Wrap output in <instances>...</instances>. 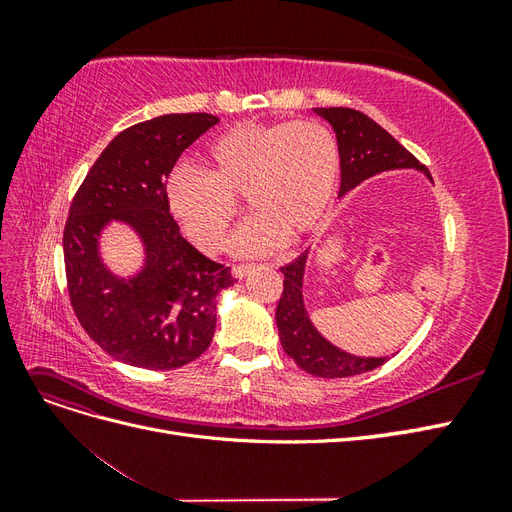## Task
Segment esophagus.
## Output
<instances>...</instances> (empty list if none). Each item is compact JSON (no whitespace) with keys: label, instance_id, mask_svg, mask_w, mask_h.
Here are the masks:
<instances>
[{"label":"esophagus","instance_id":"1","mask_svg":"<svg viewBox=\"0 0 512 512\" xmlns=\"http://www.w3.org/2000/svg\"><path fill=\"white\" fill-rule=\"evenodd\" d=\"M252 269H254V265H235V267H232V275L239 277V280H241V277H245Z\"/></svg>","mask_w":512,"mask_h":512}]
</instances>
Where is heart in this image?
Instances as JSON below:
<instances>
[{"instance_id":"1","label":"heart","mask_w":512,"mask_h":512,"mask_svg":"<svg viewBox=\"0 0 512 512\" xmlns=\"http://www.w3.org/2000/svg\"><path fill=\"white\" fill-rule=\"evenodd\" d=\"M207 173L175 166L164 181L168 213L198 250L222 252L239 215L237 198L256 218L235 239V252H275L299 241L327 213L342 177L335 134L320 121L239 123L213 138Z\"/></svg>"}]
</instances>
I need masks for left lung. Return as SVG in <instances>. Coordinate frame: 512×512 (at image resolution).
Masks as SVG:
<instances>
[{
	"label": "left lung",
	"instance_id": "left-lung-1",
	"mask_svg": "<svg viewBox=\"0 0 512 512\" xmlns=\"http://www.w3.org/2000/svg\"><path fill=\"white\" fill-rule=\"evenodd\" d=\"M314 113L327 119L337 136L339 153H342V188H339V196H344L365 179L382 173V170L418 168L427 173V168L418 164L404 145H399L389 132L365 113L344 106L314 108ZM427 177L431 179L429 173ZM305 262L307 252L280 269L284 273V290L275 309V322L284 352L303 371L318 378H348L365 374V371L376 369L389 361L386 356H380V359L352 356L329 344L314 329V324L307 318L301 292Z\"/></svg>",
	"mask_w": 512,
	"mask_h": 512
}]
</instances>
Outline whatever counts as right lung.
<instances>
[{"instance_id":"obj_1","label":"right lung","mask_w":512,"mask_h":512,"mask_svg":"<svg viewBox=\"0 0 512 512\" xmlns=\"http://www.w3.org/2000/svg\"><path fill=\"white\" fill-rule=\"evenodd\" d=\"M218 121L181 113L130 126L106 145L72 198L64 228L70 303L87 335L121 363L177 369L211 344L215 297L235 277L181 237L164 181L181 153ZM111 219L130 223L146 243V269L128 283L97 254V237Z\"/></svg>"}]
</instances>
